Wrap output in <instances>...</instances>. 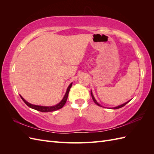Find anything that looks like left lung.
I'll use <instances>...</instances> for the list:
<instances>
[{"mask_svg": "<svg viewBox=\"0 0 154 154\" xmlns=\"http://www.w3.org/2000/svg\"><path fill=\"white\" fill-rule=\"evenodd\" d=\"M91 96H92V100H93V101H94V103L96 104V105H97L98 106H101L98 103H97V102L96 101V100H95V98H94V96H93V94H92V91L91 92ZM130 101H127V102H126V103H123V105H119V106H116V107H114V108H112V109H119V108H122V107H123V106H124L127 103H128V102Z\"/></svg>", "mask_w": 154, "mask_h": 154, "instance_id": "1", "label": "left lung"}]
</instances>
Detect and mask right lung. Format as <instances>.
Segmentation results:
<instances>
[{
	"instance_id": "obj_1",
	"label": "right lung",
	"mask_w": 154,
	"mask_h": 154,
	"mask_svg": "<svg viewBox=\"0 0 154 154\" xmlns=\"http://www.w3.org/2000/svg\"><path fill=\"white\" fill-rule=\"evenodd\" d=\"M72 83H71V84H70L67 88V91H66V94H65L63 98L62 99V100L60 102V103L58 104H57V105H54V106H39V105H32L29 103H28V102L26 101L23 97L20 96V97L22 98V100L24 101V103L28 106H29L30 108L31 109H33L35 110H36L38 111H40V112H53V111H55V110H57L58 109H62V107L64 106V105L66 104V101H67V97H68V94H69V91H70V88H71V86H72Z\"/></svg>"
}]
</instances>
